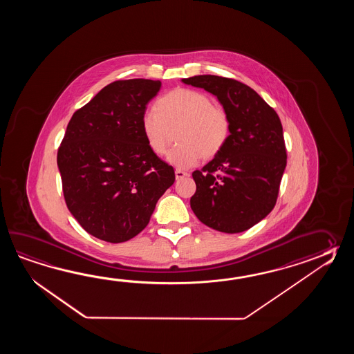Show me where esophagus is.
I'll list each match as a JSON object with an SVG mask.
<instances>
[{
    "instance_id": "esophagus-1",
    "label": "esophagus",
    "mask_w": 354,
    "mask_h": 354,
    "mask_svg": "<svg viewBox=\"0 0 354 354\" xmlns=\"http://www.w3.org/2000/svg\"><path fill=\"white\" fill-rule=\"evenodd\" d=\"M174 174H176V180H182V178H185V177H187L188 176L187 172L180 171V169H176Z\"/></svg>"
}]
</instances>
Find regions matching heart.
Here are the masks:
<instances>
[{
	"instance_id": "heart-1",
	"label": "heart",
	"mask_w": 354,
	"mask_h": 354,
	"mask_svg": "<svg viewBox=\"0 0 354 354\" xmlns=\"http://www.w3.org/2000/svg\"><path fill=\"white\" fill-rule=\"evenodd\" d=\"M145 143L156 156H162L177 129L178 145L167 154V162L177 169H187L203 157L212 158L225 147L230 136V119L224 107L212 104L206 93L177 88L159 98L154 110L140 119Z\"/></svg>"
}]
</instances>
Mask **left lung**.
I'll return each mask as SVG.
<instances>
[{"instance_id": "8db88e82", "label": "left lung", "mask_w": 354, "mask_h": 354, "mask_svg": "<svg viewBox=\"0 0 354 354\" xmlns=\"http://www.w3.org/2000/svg\"><path fill=\"white\" fill-rule=\"evenodd\" d=\"M182 82L212 93L230 119L225 147L192 174L191 209L218 232H245L271 212L279 196L287 159L279 115L256 91L232 78L203 75Z\"/></svg>"}]
</instances>
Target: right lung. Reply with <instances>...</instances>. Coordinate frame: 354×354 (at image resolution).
Returning <instances> with one entry per match:
<instances>
[{"mask_svg":"<svg viewBox=\"0 0 354 354\" xmlns=\"http://www.w3.org/2000/svg\"><path fill=\"white\" fill-rule=\"evenodd\" d=\"M162 83L144 78L110 83L77 110L57 163L68 210L87 233L122 243L140 233L174 167L145 143L140 119Z\"/></svg>","mask_w":354,"mask_h":354,"instance_id":"obj_1","label":"right lung"}]
</instances>
